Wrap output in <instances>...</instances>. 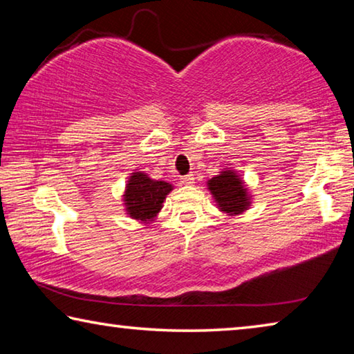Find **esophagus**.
Instances as JSON below:
<instances>
[{"instance_id": "34e87169", "label": "esophagus", "mask_w": 354, "mask_h": 354, "mask_svg": "<svg viewBox=\"0 0 354 354\" xmlns=\"http://www.w3.org/2000/svg\"><path fill=\"white\" fill-rule=\"evenodd\" d=\"M181 183H183L184 185H194V184H195V178H194V175L181 176Z\"/></svg>"}]
</instances>
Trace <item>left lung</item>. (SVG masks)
I'll return each instance as SVG.
<instances>
[{"instance_id": "obj_1", "label": "left lung", "mask_w": 354, "mask_h": 354, "mask_svg": "<svg viewBox=\"0 0 354 354\" xmlns=\"http://www.w3.org/2000/svg\"><path fill=\"white\" fill-rule=\"evenodd\" d=\"M207 190L211 192L215 205L226 215H241L248 211L253 195L236 170L223 169L218 175L207 179Z\"/></svg>"}]
</instances>
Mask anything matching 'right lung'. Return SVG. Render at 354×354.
<instances>
[{
	"label": "right lung",
	"instance_id": "right-lung-1",
	"mask_svg": "<svg viewBox=\"0 0 354 354\" xmlns=\"http://www.w3.org/2000/svg\"><path fill=\"white\" fill-rule=\"evenodd\" d=\"M171 190L173 185L170 183L151 179L147 173L134 170L129 175L122 195L124 212L142 225L153 223Z\"/></svg>",
	"mask_w": 354,
	"mask_h": 354
}]
</instances>
